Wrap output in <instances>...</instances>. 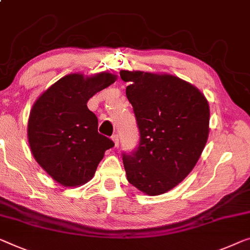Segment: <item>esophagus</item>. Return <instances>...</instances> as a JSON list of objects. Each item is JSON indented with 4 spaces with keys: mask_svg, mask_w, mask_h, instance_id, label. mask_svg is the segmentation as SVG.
I'll use <instances>...</instances> for the list:
<instances>
[{
    "mask_svg": "<svg viewBox=\"0 0 250 250\" xmlns=\"http://www.w3.org/2000/svg\"><path fill=\"white\" fill-rule=\"evenodd\" d=\"M112 140H113V143H114V146L118 147L119 146V136L117 135V133L112 136Z\"/></svg>",
    "mask_w": 250,
    "mask_h": 250,
    "instance_id": "34e87169",
    "label": "esophagus"
}]
</instances>
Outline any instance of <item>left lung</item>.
Segmentation results:
<instances>
[{
  "label": "left lung",
  "instance_id": "obj_1",
  "mask_svg": "<svg viewBox=\"0 0 250 250\" xmlns=\"http://www.w3.org/2000/svg\"><path fill=\"white\" fill-rule=\"evenodd\" d=\"M129 82L140 141L124 154L126 180L147 195H161L194 168L208 137L210 107L199 88L170 74L121 70Z\"/></svg>",
  "mask_w": 250,
  "mask_h": 250
}]
</instances>
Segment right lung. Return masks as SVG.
Masks as SVG:
<instances>
[{
    "label": "right lung",
    "mask_w": 250,
    "mask_h": 250,
    "mask_svg": "<svg viewBox=\"0 0 250 250\" xmlns=\"http://www.w3.org/2000/svg\"><path fill=\"white\" fill-rule=\"evenodd\" d=\"M117 75L74 73L62 77L37 99L30 111L28 141L36 162L57 183L75 188L94 176L113 141L98 132V118L87 102Z\"/></svg>",
    "instance_id": "1"
}]
</instances>
